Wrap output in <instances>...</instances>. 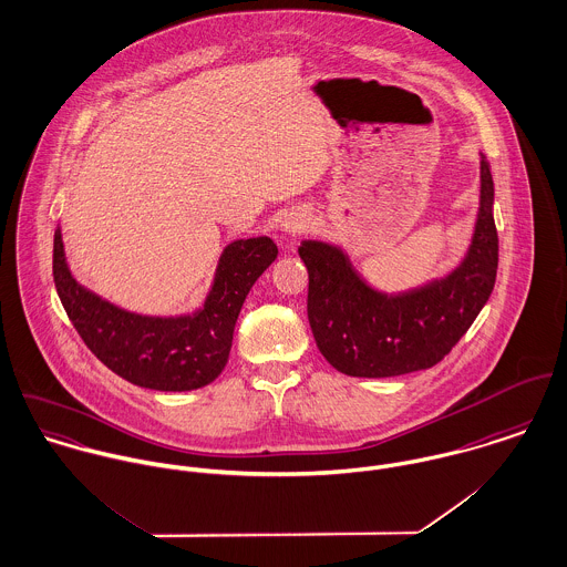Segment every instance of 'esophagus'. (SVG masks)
<instances>
[{
	"label": "esophagus",
	"mask_w": 567,
	"mask_h": 567,
	"mask_svg": "<svg viewBox=\"0 0 567 567\" xmlns=\"http://www.w3.org/2000/svg\"><path fill=\"white\" fill-rule=\"evenodd\" d=\"M309 226H311V219L305 213H289L282 219V230L287 235H302L309 230Z\"/></svg>",
	"instance_id": "obj_1"
}]
</instances>
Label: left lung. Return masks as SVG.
<instances>
[{"label":"left lung","mask_w":567,"mask_h":567,"mask_svg":"<svg viewBox=\"0 0 567 567\" xmlns=\"http://www.w3.org/2000/svg\"><path fill=\"white\" fill-rule=\"evenodd\" d=\"M309 269V321L323 359L341 374L389 378L429 370L456 346L487 305L498 271L494 178L481 154V208L472 246L447 276L402 293H382L348 254L302 241Z\"/></svg>","instance_id":"obj_1"}]
</instances>
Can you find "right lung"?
Masks as SVG:
<instances>
[{"label": "right lung", "instance_id": "1", "mask_svg": "<svg viewBox=\"0 0 567 567\" xmlns=\"http://www.w3.org/2000/svg\"><path fill=\"white\" fill-rule=\"evenodd\" d=\"M269 237L237 239L219 256L210 291L195 313H130L84 289L69 271L61 228L54 233V282L86 348L117 377L156 391L199 389L221 374L246 296L276 260Z\"/></svg>", "mask_w": 567, "mask_h": 567}]
</instances>
